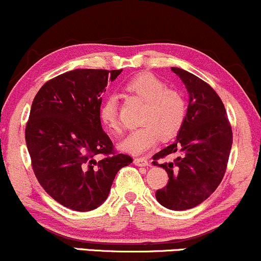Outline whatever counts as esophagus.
<instances>
[{
    "label": "esophagus",
    "instance_id": "1",
    "mask_svg": "<svg viewBox=\"0 0 261 261\" xmlns=\"http://www.w3.org/2000/svg\"><path fill=\"white\" fill-rule=\"evenodd\" d=\"M133 163L138 166H148L149 165V162L145 159V158H136Z\"/></svg>",
    "mask_w": 261,
    "mask_h": 261
}]
</instances>
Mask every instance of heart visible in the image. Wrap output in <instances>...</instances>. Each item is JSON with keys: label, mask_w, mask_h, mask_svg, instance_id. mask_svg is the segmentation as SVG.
Instances as JSON below:
<instances>
[{"label": "heart", "mask_w": 261, "mask_h": 261, "mask_svg": "<svg viewBox=\"0 0 261 261\" xmlns=\"http://www.w3.org/2000/svg\"><path fill=\"white\" fill-rule=\"evenodd\" d=\"M127 96L144 102L140 123L142 127L132 130L119 143V149L129 154H143L156 145L160 136L168 139L176 134L186 117V102L176 90L168 89L156 76L140 72L123 86ZM99 121L108 132H121L118 121V105L115 97H107L98 111Z\"/></svg>", "instance_id": "obj_1"}]
</instances>
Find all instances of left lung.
<instances>
[{
	"label": "left lung",
	"instance_id": "obj_1",
	"mask_svg": "<svg viewBox=\"0 0 261 261\" xmlns=\"http://www.w3.org/2000/svg\"><path fill=\"white\" fill-rule=\"evenodd\" d=\"M172 71L185 84L189 107L184 124L172 144L153 156L154 165L168 172L169 181L155 197L166 208H194L215 192L227 169L233 133L227 112L217 92L200 77L178 67ZM177 153L171 163L157 160Z\"/></svg>",
	"mask_w": 261,
	"mask_h": 261
}]
</instances>
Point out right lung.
Segmentation results:
<instances>
[{"instance_id":"obj_1","label":"right lung","mask_w":261,"mask_h":261,"mask_svg":"<svg viewBox=\"0 0 261 261\" xmlns=\"http://www.w3.org/2000/svg\"><path fill=\"white\" fill-rule=\"evenodd\" d=\"M121 72L71 70L44 84L32 103L25 127L32 168L46 194L70 210L101 206L119 169L133 162L115 153L98 117L107 83Z\"/></svg>"}]
</instances>
